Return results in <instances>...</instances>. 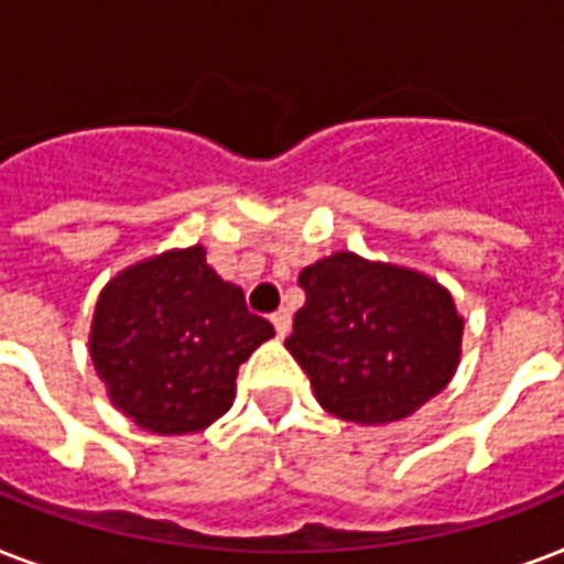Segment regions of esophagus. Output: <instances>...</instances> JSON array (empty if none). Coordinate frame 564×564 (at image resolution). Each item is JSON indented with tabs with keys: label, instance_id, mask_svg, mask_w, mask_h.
Listing matches in <instances>:
<instances>
[{
	"label": "esophagus",
	"instance_id": "1",
	"mask_svg": "<svg viewBox=\"0 0 564 564\" xmlns=\"http://www.w3.org/2000/svg\"><path fill=\"white\" fill-rule=\"evenodd\" d=\"M272 325H274V334H278V339H283V336L290 334V327H292L290 310H278V313L272 316Z\"/></svg>",
	"mask_w": 564,
	"mask_h": 564
}]
</instances>
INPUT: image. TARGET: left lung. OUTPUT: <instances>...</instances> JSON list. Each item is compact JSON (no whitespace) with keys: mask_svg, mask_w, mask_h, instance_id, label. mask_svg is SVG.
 Returning <instances> with one entry per match:
<instances>
[{"mask_svg":"<svg viewBox=\"0 0 564 564\" xmlns=\"http://www.w3.org/2000/svg\"><path fill=\"white\" fill-rule=\"evenodd\" d=\"M299 283L307 304L286 351L336 419L362 427L410 419L456 375L465 318L436 278L336 251L301 269Z\"/></svg>","mask_w":564,"mask_h":564,"instance_id":"1","label":"left lung"}]
</instances>
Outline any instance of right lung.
I'll list each match as a JSON object with an SVG mask.
<instances>
[{"mask_svg": "<svg viewBox=\"0 0 564 564\" xmlns=\"http://www.w3.org/2000/svg\"><path fill=\"white\" fill-rule=\"evenodd\" d=\"M272 336L242 290L213 272L204 246H189L113 274L87 348L122 415L158 436H184L230 410L239 366Z\"/></svg>", "mask_w": 564, "mask_h": 564, "instance_id": "1", "label": "right lung"}]
</instances>
